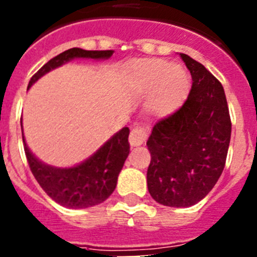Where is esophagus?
Returning <instances> with one entry per match:
<instances>
[{
	"instance_id": "esophagus-1",
	"label": "esophagus",
	"mask_w": 257,
	"mask_h": 257,
	"mask_svg": "<svg viewBox=\"0 0 257 257\" xmlns=\"http://www.w3.org/2000/svg\"><path fill=\"white\" fill-rule=\"evenodd\" d=\"M147 135H148V133L143 127L133 128L130 133V138H128L131 147H139V145H142L145 142V139H147Z\"/></svg>"
}]
</instances>
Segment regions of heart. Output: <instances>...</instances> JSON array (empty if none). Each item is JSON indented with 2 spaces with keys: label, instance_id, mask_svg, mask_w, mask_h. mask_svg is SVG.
<instances>
[{
  "label": "heart",
  "instance_id": "heart-1",
  "mask_svg": "<svg viewBox=\"0 0 257 257\" xmlns=\"http://www.w3.org/2000/svg\"><path fill=\"white\" fill-rule=\"evenodd\" d=\"M124 83L136 95H145L144 105L156 117L174 114L187 100L190 78L180 65L163 59H138L124 68Z\"/></svg>",
  "mask_w": 257,
  "mask_h": 257
}]
</instances>
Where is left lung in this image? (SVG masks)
I'll return each instance as SVG.
<instances>
[{
	"label": "left lung",
	"mask_w": 257,
	"mask_h": 257,
	"mask_svg": "<svg viewBox=\"0 0 257 257\" xmlns=\"http://www.w3.org/2000/svg\"><path fill=\"white\" fill-rule=\"evenodd\" d=\"M192 74L189 96L179 110L154 124L147 145V183L163 206L189 207L219 180L230 143L231 122L221 83L201 63L180 54Z\"/></svg>",
	"instance_id": "left-lung-1"
}]
</instances>
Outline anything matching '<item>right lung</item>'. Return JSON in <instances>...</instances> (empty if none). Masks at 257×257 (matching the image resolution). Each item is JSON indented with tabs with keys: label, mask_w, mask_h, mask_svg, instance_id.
<instances>
[{
	"label": "right lung",
	"mask_w": 257,
	"mask_h": 257,
	"mask_svg": "<svg viewBox=\"0 0 257 257\" xmlns=\"http://www.w3.org/2000/svg\"><path fill=\"white\" fill-rule=\"evenodd\" d=\"M113 50L88 51L73 47L47 61L29 81L28 88L50 70L61 67L73 59L104 60L113 55ZM22 124V121H20ZM23 128V124H22ZM23 134V133H22ZM128 127L115 133L87 160L72 167H55L41 162L27 145L24 134L23 143L31 171L41 188L59 205L68 208H87L105 201L115 189L118 175L130 153Z\"/></svg>",
	"instance_id": "right-lung-1"
}]
</instances>
